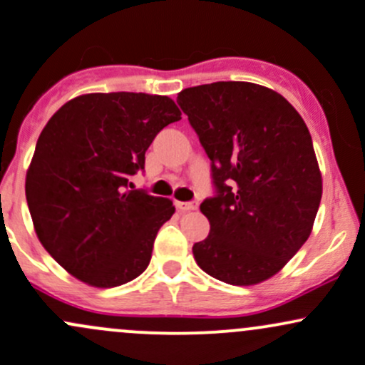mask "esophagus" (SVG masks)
I'll list each match as a JSON object with an SVG mask.
<instances>
[{"label":"esophagus","instance_id":"esophagus-1","mask_svg":"<svg viewBox=\"0 0 365 365\" xmlns=\"http://www.w3.org/2000/svg\"><path fill=\"white\" fill-rule=\"evenodd\" d=\"M175 206L178 208V212H192V210L197 208V202H183V201H176Z\"/></svg>","mask_w":365,"mask_h":365}]
</instances>
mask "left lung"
<instances>
[{"instance_id":"obj_1","label":"left lung","mask_w":365,"mask_h":365,"mask_svg":"<svg viewBox=\"0 0 365 365\" xmlns=\"http://www.w3.org/2000/svg\"><path fill=\"white\" fill-rule=\"evenodd\" d=\"M176 101L217 187L201 205L210 234L192 247L195 262L229 285L266 282L312 234L322 199L312 134L282 94L257 83L189 87Z\"/></svg>"}]
</instances>
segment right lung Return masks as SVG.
<instances>
[{
  "label": "right lung",
  "mask_w": 365,
  "mask_h": 365,
  "mask_svg": "<svg viewBox=\"0 0 365 365\" xmlns=\"http://www.w3.org/2000/svg\"><path fill=\"white\" fill-rule=\"evenodd\" d=\"M182 118L168 96L92 92L70 99L38 138L26 199L43 248L80 282L112 289L147 269L173 201L131 186L160 129Z\"/></svg>",
  "instance_id": "add662e5"
}]
</instances>
